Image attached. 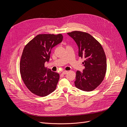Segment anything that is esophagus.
I'll return each instance as SVG.
<instances>
[{
  "instance_id": "1",
  "label": "esophagus",
  "mask_w": 127,
  "mask_h": 127,
  "mask_svg": "<svg viewBox=\"0 0 127 127\" xmlns=\"http://www.w3.org/2000/svg\"><path fill=\"white\" fill-rule=\"evenodd\" d=\"M68 73V71H64L62 72V74H66Z\"/></svg>"
}]
</instances>
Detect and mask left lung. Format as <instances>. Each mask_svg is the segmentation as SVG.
I'll list each match as a JSON object with an SVG mask.
<instances>
[{"mask_svg":"<svg viewBox=\"0 0 127 127\" xmlns=\"http://www.w3.org/2000/svg\"><path fill=\"white\" fill-rule=\"evenodd\" d=\"M67 34L73 39L78 47V56L84 58L85 68L77 71L75 86L85 92H91L102 81L106 71V59L100 43L90 34L73 31Z\"/></svg>","mask_w":127,"mask_h":127,"instance_id":"obj_1","label":"left lung"}]
</instances>
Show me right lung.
<instances>
[{
	"mask_svg": "<svg viewBox=\"0 0 127 127\" xmlns=\"http://www.w3.org/2000/svg\"><path fill=\"white\" fill-rule=\"evenodd\" d=\"M61 34H40L36 35L25 47L20 63L23 80L32 94L46 96L56 89L59 74L45 67L51 50L62 42Z\"/></svg>",
	"mask_w": 127,
	"mask_h": 127,
	"instance_id": "obj_1",
	"label": "right lung"
}]
</instances>
